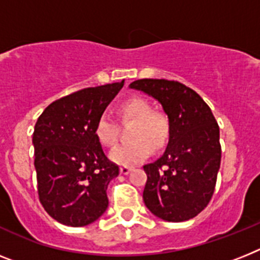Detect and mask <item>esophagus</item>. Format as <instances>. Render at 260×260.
Segmentation results:
<instances>
[{"label": "esophagus", "mask_w": 260, "mask_h": 260, "mask_svg": "<svg viewBox=\"0 0 260 260\" xmlns=\"http://www.w3.org/2000/svg\"><path fill=\"white\" fill-rule=\"evenodd\" d=\"M131 171H132V168L131 167H120V173L124 174V176L129 173Z\"/></svg>", "instance_id": "esophagus-1"}]
</instances>
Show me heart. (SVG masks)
I'll return each mask as SVG.
<instances>
[{
	"label": "heart",
	"mask_w": 260,
	"mask_h": 260,
	"mask_svg": "<svg viewBox=\"0 0 260 260\" xmlns=\"http://www.w3.org/2000/svg\"><path fill=\"white\" fill-rule=\"evenodd\" d=\"M119 115L124 123H132V143L117 147L110 158L119 165H134L150 156L152 149L160 150L167 145L171 135V123L167 115L153 111L145 98L132 96L119 107ZM93 135L102 147L112 148L117 141V125L107 113L98 117Z\"/></svg>",
	"instance_id": "heart-1"
}]
</instances>
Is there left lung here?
Listing matches in <instances>:
<instances>
[{
  "label": "left lung",
  "instance_id": "obj_1",
  "mask_svg": "<svg viewBox=\"0 0 260 260\" xmlns=\"http://www.w3.org/2000/svg\"><path fill=\"white\" fill-rule=\"evenodd\" d=\"M129 87L158 100L171 123L164 154L144 165V204L164 221L194 218L210 202L221 165L214 115L196 91L176 80L139 79Z\"/></svg>",
  "mask_w": 260,
  "mask_h": 260
}]
</instances>
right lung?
<instances>
[{
    "label": "right lung",
    "instance_id": "1",
    "mask_svg": "<svg viewBox=\"0 0 260 260\" xmlns=\"http://www.w3.org/2000/svg\"><path fill=\"white\" fill-rule=\"evenodd\" d=\"M123 86L121 80L70 93L37 120L32 144L39 201L59 223L86 226L108 208L107 187L119 167L107 158L93 128Z\"/></svg>",
    "mask_w": 260,
    "mask_h": 260
}]
</instances>
